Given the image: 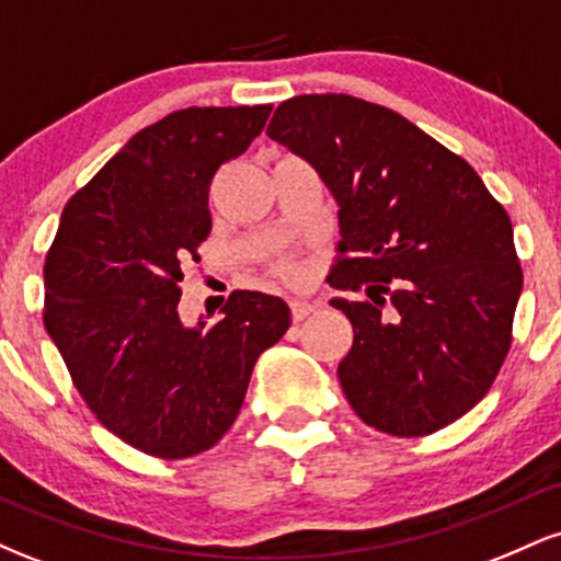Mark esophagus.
Wrapping results in <instances>:
<instances>
[{
    "label": "esophagus",
    "mask_w": 561,
    "mask_h": 561,
    "mask_svg": "<svg viewBox=\"0 0 561 561\" xmlns=\"http://www.w3.org/2000/svg\"><path fill=\"white\" fill-rule=\"evenodd\" d=\"M289 308H293V319H295V321H302V319L308 317V313L317 311V302L295 298V300H289Z\"/></svg>",
    "instance_id": "34e87169"
}]
</instances>
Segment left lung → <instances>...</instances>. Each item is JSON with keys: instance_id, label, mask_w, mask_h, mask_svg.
I'll return each instance as SVG.
<instances>
[{"instance_id": "8db88e82", "label": "left lung", "mask_w": 561, "mask_h": 561, "mask_svg": "<svg viewBox=\"0 0 561 561\" xmlns=\"http://www.w3.org/2000/svg\"><path fill=\"white\" fill-rule=\"evenodd\" d=\"M266 134L337 203L332 298L353 324L337 366L347 403L379 433L420 437L491 390L523 293L504 205L478 171L403 115L351 94H300Z\"/></svg>"}]
</instances>
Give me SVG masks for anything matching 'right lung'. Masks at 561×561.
Masks as SVG:
<instances>
[{
    "mask_svg": "<svg viewBox=\"0 0 561 561\" xmlns=\"http://www.w3.org/2000/svg\"><path fill=\"white\" fill-rule=\"evenodd\" d=\"M272 105L186 107L141 128L68 199L44 263V327L113 435L160 459L208 450L240 414L282 298L237 289L208 324L179 317L184 263L210 234V179Z\"/></svg>",
    "mask_w": 561,
    "mask_h": 561,
    "instance_id": "add662e5",
    "label": "right lung"
}]
</instances>
